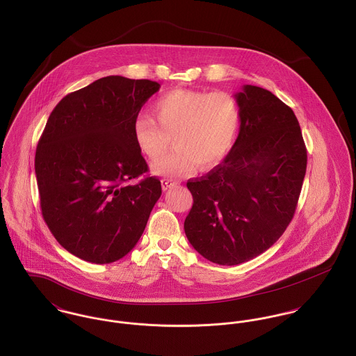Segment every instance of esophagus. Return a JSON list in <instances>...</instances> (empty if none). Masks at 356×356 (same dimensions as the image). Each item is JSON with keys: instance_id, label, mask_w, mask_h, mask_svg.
<instances>
[{"instance_id": "esophagus-1", "label": "esophagus", "mask_w": 356, "mask_h": 356, "mask_svg": "<svg viewBox=\"0 0 356 356\" xmlns=\"http://www.w3.org/2000/svg\"><path fill=\"white\" fill-rule=\"evenodd\" d=\"M175 184H176V181H173L172 179H162V180H161V186H162V190H163V191L172 188Z\"/></svg>"}]
</instances>
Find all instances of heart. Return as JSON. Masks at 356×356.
Segmentation results:
<instances>
[{"instance_id":"b5f03b06","label":"heart","mask_w":356,"mask_h":356,"mask_svg":"<svg viewBox=\"0 0 356 356\" xmlns=\"http://www.w3.org/2000/svg\"><path fill=\"white\" fill-rule=\"evenodd\" d=\"M156 120L140 115L132 134L139 150L159 158L174 136L175 150L153 162L154 175L183 177L217 166L234 146L240 125V106L227 91L173 90L154 102Z\"/></svg>"}]
</instances>
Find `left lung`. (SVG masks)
<instances>
[{
  "mask_svg": "<svg viewBox=\"0 0 356 356\" xmlns=\"http://www.w3.org/2000/svg\"><path fill=\"white\" fill-rule=\"evenodd\" d=\"M236 142L225 159L188 180L193 207L186 236L218 265L247 262L272 247L289 225L300 195L307 152L293 111L262 87L244 84Z\"/></svg>",
  "mask_w": 356,
  "mask_h": 356,
  "instance_id": "8db88e82",
  "label": "left lung"
}]
</instances>
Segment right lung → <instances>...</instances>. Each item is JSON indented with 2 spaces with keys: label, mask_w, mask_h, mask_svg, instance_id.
<instances>
[{
  "label": "right lung",
  "mask_w": 356,
  "mask_h": 356,
  "mask_svg": "<svg viewBox=\"0 0 356 356\" xmlns=\"http://www.w3.org/2000/svg\"><path fill=\"white\" fill-rule=\"evenodd\" d=\"M147 79L106 76L65 95L50 113L35 154L44 222L71 254L91 264L125 257L161 197L132 124L159 90Z\"/></svg>",
  "instance_id": "right-lung-1"
}]
</instances>
